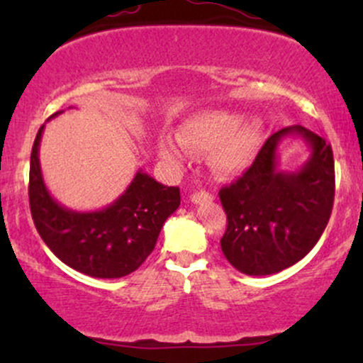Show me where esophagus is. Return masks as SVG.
<instances>
[{"instance_id":"esophagus-1","label":"esophagus","mask_w":363,"mask_h":363,"mask_svg":"<svg viewBox=\"0 0 363 363\" xmlns=\"http://www.w3.org/2000/svg\"><path fill=\"white\" fill-rule=\"evenodd\" d=\"M191 201H193L194 205H201V203H211V201H213V196H211L210 193H206V191H198V193L191 194Z\"/></svg>"}]
</instances>
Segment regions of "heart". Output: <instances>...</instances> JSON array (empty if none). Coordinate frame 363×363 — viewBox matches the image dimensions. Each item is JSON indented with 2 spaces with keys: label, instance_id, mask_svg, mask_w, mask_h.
Returning a JSON list of instances; mask_svg holds the SVG:
<instances>
[{
  "label": "heart",
  "instance_id": "1",
  "mask_svg": "<svg viewBox=\"0 0 363 363\" xmlns=\"http://www.w3.org/2000/svg\"><path fill=\"white\" fill-rule=\"evenodd\" d=\"M177 138L162 136L158 157L172 167H182L194 155L210 153V167L222 177L244 172L259 152L262 123L259 118L244 119L234 111H206L187 119Z\"/></svg>",
  "mask_w": 363,
  "mask_h": 363
}]
</instances>
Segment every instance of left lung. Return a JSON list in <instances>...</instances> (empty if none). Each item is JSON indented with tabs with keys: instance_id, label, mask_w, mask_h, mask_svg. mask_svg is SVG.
Masks as SVG:
<instances>
[{
	"instance_id": "obj_1",
	"label": "left lung",
	"mask_w": 363,
	"mask_h": 363,
	"mask_svg": "<svg viewBox=\"0 0 363 363\" xmlns=\"http://www.w3.org/2000/svg\"><path fill=\"white\" fill-rule=\"evenodd\" d=\"M286 135H301L311 148L310 160L295 173L277 169V147ZM218 196L228 222L220 240L227 261L251 277L281 272L318 244L329 222L335 201L331 145L298 124L283 128Z\"/></svg>"
}]
</instances>
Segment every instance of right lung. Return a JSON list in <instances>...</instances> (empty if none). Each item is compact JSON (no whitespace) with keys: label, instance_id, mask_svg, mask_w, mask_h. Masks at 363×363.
I'll list each match as a JSON object with an SVG mask.
<instances>
[{"label":"right lung","instance_id":"obj_1","mask_svg":"<svg viewBox=\"0 0 363 363\" xmlns=\"http://www.w3.org/2000/svg\"><path fill=\"white\" fill-rule=\"evenodd\" d=\"M43 131L40 126L32 147L28 201L45 245L65 264L89 277L121 278L136 272L155 249L165 220L181 205L179 187L160 184L138 170L109 206L97 211L69 210L44 184L39 162Z\"/></svg>","mask_w":363,"mask_h":363}]
</instances>
